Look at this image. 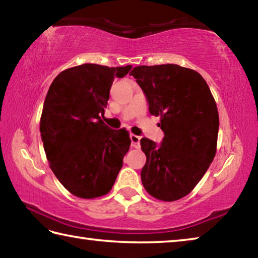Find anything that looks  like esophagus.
<instances>
[{
    "mask_svg": "<svg viewBox=\"0 0 258 258\" xmlns=\"http://www.w3.org/2000/svg\"><path fill=\"white\" fill-rule=\"evenodd\" d=\"M130 138H131V146L135 148V149H139V148H140V140H141V138L138 137V135H135V134H131Z\"/></svg>",
    "mask_w": 258,
    "mask_h": 258,
    "instance_id": "1",
    "label": "esophagus"
}]
</instances>
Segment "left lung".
<instances>
[{
	"mask_svg": "<svg viewBox=\"0 0 258 258\" xmlns=\"http://www.w3.org/2000/svg\"><path fill=\"white\" fill-rule=\"evenodd\" d=\"M134 76L145 92L151 115L160 117L161 145L141 139L147 156L141 181L148 194L163 202L189 195L216 154L218 111L206 81L178 64L138 66Z\"/></svg>",
	"mask_w": 258,
	"mask_h": 258,
	"instance_id": "left-lung-1",
	"label": "left lung"
}]
</instances>
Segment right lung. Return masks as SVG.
Here are the masks:
<instances>
[{"mask_svg": "<svg viewBox=\"0 0 258 258\" xmlns=\"http://www.w3.org/2000/svg\"><path fill=\"white\" fill-rule=\"evenodd\" d=\"M131 68L84 63L61 72L47 91L40 123L43 146L52 172L76 197L107 195L123 166L130 134L109 128L101 116L113 78Z\"/></svg>", "mask_w": 258, "mask_h": 258, "instance_id": "1", "label": "right lung"}]
</instances>
